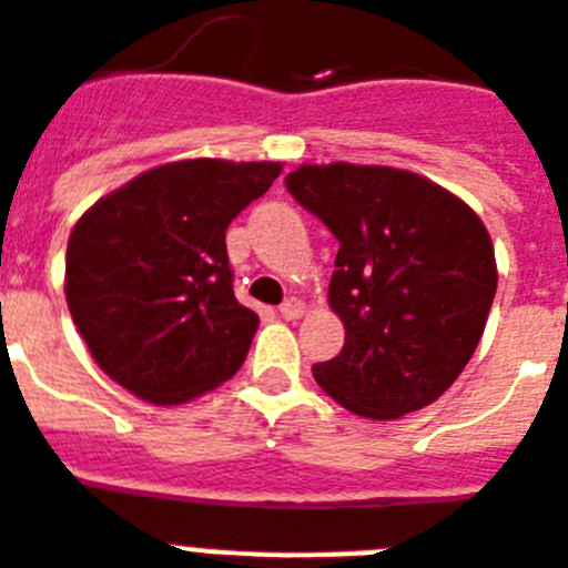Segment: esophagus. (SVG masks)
<instances>
[{"instance_id": "34e87169", "label": "esophagus", "mask_w": 568, "mask_h": 568, "mask_svg": "<svg viewBox=\"0 0 568 568\" xmlns=\"http://www.w3.org/2000/svg\"><path fill=\"white\" fill-rule=\"evenodd\" d=\"M303 312H306V306H303L297 297L285 300L283 306H280V315H283L285 321H297V317H303Z\"/></svg>"}]
</instances>
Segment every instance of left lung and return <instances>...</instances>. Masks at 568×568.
<instances>
[{
	"label": "left lung",
	"instance_id": "obj_1",
	"mask_svg": "<svg viewBox=\"0 0 568 568\" xmlns=\"http://www.w3.org/2000/svg\"><path fill=\"white\" fill-rule=\"evenodd\" d=\"M297 204L338 239L329 306L344 347L312 367L347 412L396 419L458 379L496 297L487 227L460 197L388 165H300Z\"/></svg>",
	"mask_w": 568,
	"mask_h": 568
}]
</instances>
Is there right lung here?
I'll list each match as a JSON object with an SVG mask.
<instances>
[{
  "label": "right lung",
  "mask_w": 568,
  "mask_h": 568,
  "mask_svg": "<svg viewBox=\"0 0 568 568\" xmlns=\"http://www.w3.org/2000/svg\"><path fill=\"white\" fill-rule=\"evenodd\" d=\"M280 172V163L178 160L78 219L69 315L110 379L145 403L180 405L242 367L260 317L233 294L224 233Z\"/></svg>",
  "instance_id": "add662e5"
}]
</instances>
